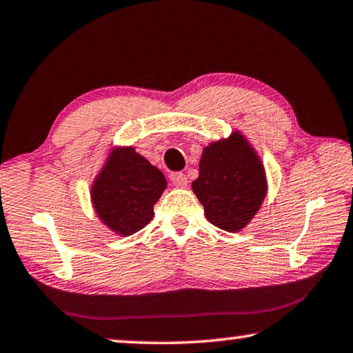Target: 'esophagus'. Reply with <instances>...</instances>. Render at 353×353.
Segmentation results:
<instances>
[{"label":"esophagus","mask_w":353,"mask_h":353,"mask_svg":"<svg viewBox=\"0 0 353 353\" xmlns=\"http://www.w3.org/2000/svg\"><path fill=\"white\" fill-rule=\"evenodd\" d=\"M171 181L176 185V187H181V188L187 187V183H188V179L183 174V172H172Z\"/></svg>","instance_id":"esophagus-1"}]
</instances>
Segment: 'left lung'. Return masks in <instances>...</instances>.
I'll use <instances>...</instances> for the list:
<instances>
[{
	"label": "left lung",
	"instance_id": "left-lung-1",
	"mask_svg": "<svg viewBox=\"0 0 353 353\" xmlns=\"http://www.w3.org/2000/svg\"><path fill=\"white\" fill-rule=\"evenodd\" d=\"M193 191L207 219L219 229L236 232L252 219L265 199L266 179L259 157L241 134L204 149Z\"/></svg>",
	"mask_w": 353,
	"mask_h": 353
}]
</instances>
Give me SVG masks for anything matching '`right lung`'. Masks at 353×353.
I'll return each instance as SVG.
<instances>
[{
    "mask_svg": "<svg viewBox=\"0 0 353 353\" xmlns=\"http://www.w3.org/2000/svg\"><path fill=\"white\" fill-rule=\"evenodd\" d=\"M166 188L163 172L132 148L113 152L92 188L94 210L121 235L141 230L154 216V204Z\"/></svg>",
    "mask_w": 353,
    "mask_h": 353,
    "instance_id": "add662e5",
    "label": "right lung"
}]
</instances>
